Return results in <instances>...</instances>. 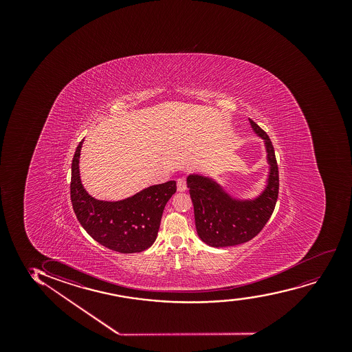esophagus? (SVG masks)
I'll list each match as a JSON object with an SVG mask.
<instances>
[{"label": "esophagus", "instance_id": "34e87169", "mask_svg": "<svg viewBox=\"0 0 352 352\" xmlns=\"http://www.w3.org/2000/svg\"><path fill=\"white\" fill-rule=\"evenodd\" d=\"M186 190V178H178L177 179V191L178 192H183Z\"/></svg>", "mask_w": 352, "mask_h": 352}]
</instances>
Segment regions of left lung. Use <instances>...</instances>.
Returning a JSON list of instances; mask_svg holds the SVG:
<instances>
[{
	"mask_svg": "<svg viewBox=\"0 0 352 352\" xmlns=\"http://www.w3.org/2000/svg\"><path fill=\"white\" fill-rule=\"evenodd\" d=\"M249 122L254 133L263 140L269 169L265 186L257 196H232L211 176L194 173L186 177L198 237L210 247H234L250 241L262 230L275 209L279 186L275 150L267 133L251 118Z\"/></svg>",
	"mask_w": 352,
	"mask_h": 352,
	"instance_id": "obj_1",
	"label": "left lung"
}]
</instances>
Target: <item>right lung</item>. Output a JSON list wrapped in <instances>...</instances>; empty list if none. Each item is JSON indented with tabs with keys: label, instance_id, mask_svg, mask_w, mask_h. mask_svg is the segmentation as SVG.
<instances>
[{
	"label": "right lung",
	"instance_id": "obj_1",
	"mask_svg": "<svg viewBox=\"0 0 352 352\" xmlns=\"http://www.w3.org/2000/svg\"><path fill=\"white\" fill-rule=\"evenodd\" d=\"M77 146L72 163L70 197L78 222L96 242L121 254L141 252L157 237L164 206L176 192V182L148 186L120 201H102L85 190L80 175L83 144Z\"/></svg>",
	"mask_w": 352,
	"mask_h": 352
}]
</instances>
